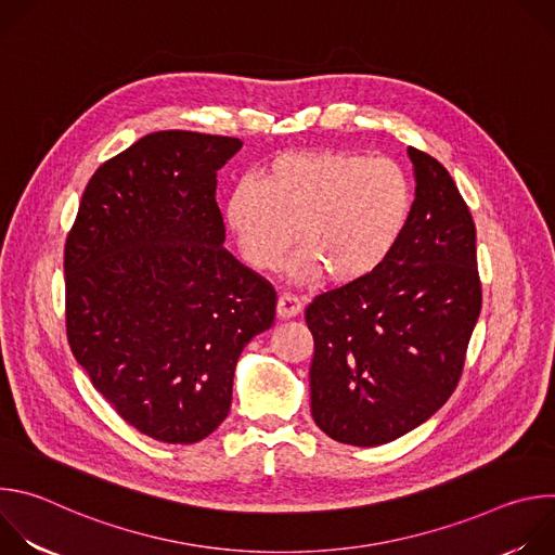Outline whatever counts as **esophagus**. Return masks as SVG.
Returning <instances> with one entry per match:
<instances>
[{"label": "esophagus", "instance_id": "obj_1", "mask_svg": "<svg viewBox=\"0 0 555 555\" xmlns=\"http://www.w3.org/2000/svg\"><path fill=\"white\" fill-rule=\"evenodd\" d=\"M302 309V300L296 296V294H289V292H283L279 296V302H276V311L281 319H292V315H298Z\"/></svg>", "mask_w": 555, "mask_h": 555}]
</instances>
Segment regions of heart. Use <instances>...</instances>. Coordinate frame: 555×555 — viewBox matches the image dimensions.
Returning a JSON list of instances; mask_svg holds the SVG:
<instances>
[{"label":"heart","mask_w":555,"mask_h":555,"mask_svg":"<svg viewBox=\"0 0 555 555\" xmlns=\"http://www.w3.org/2000/svg\"><path fill=\"white\" fill-rule=\"evenodd\" d=\"M411 210V180L388 157L300 151L279 155L259 182L236 184L225 219L253 268H276L298 230L302 250L292 276L313 281L325 272L334 283H351L390 257Z\"/></svg>","instance_id":"b5f03b06"}]
</instances>
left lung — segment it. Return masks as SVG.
<instances>
[{
  "label": "left lung",
  "mask_w": 555,
  "mask_h": 555,
  "mask_svg": "<svg viewBox=\"0 0 555 555\" xmlns=\"http://www.w3.org/2000/svg\"><path fill=\"white\" fill-rule=\"evenodd\" d=\"M409 155L417 186L400 244L305 309L311 417L362 448L406 435L448 402L483 300L467 204L439 160L415 146Z\"/></svg>",
  "instance_id": "obj_1"
}]
</instances>
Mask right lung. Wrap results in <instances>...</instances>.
Masks as SVG:
<instances>
[{
  "label": "right lung",
  "mask_w": 555,
  "mask_h": 555,
  "mask_svg": "<svg viewBox=\"0 0 555 555\" xmlns=\"http://www.w3.org/2000/svg\"><path fill=\"white\" fill-rule=\"evenodd\" d=\"M240 138L155 131L103 163L65 240L76 362L142 435L195 443L228 415L234 366L276 292L225 248L217 171Z\"/></svg>",
  "instance_id": "add662e5"
}]
</instances>
